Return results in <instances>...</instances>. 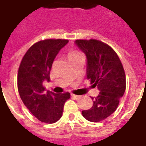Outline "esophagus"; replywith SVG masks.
Returning <instances> with one entry per match:
<instances>
[{"instance_id": "1", "label": "esophagus", "mask_w": 146, "mask_h": 146, "mask_svg": "<svg viewBox=\"0 0 146 146\" xmlns=\"http://www.w3.org/2000/svg\"><path fill=\"white\" fill-rule=\"evenodd\" d=\"M71 96H72V98H74V99H79L80 98V96L79 95H74V94H71Z\"/></svg>"}]
</instances>
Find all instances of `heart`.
Segmentation results:
<instances>
[{
  "instance_id": "1",
  "label": "heart",
  "mask_w": 146,
  "mask_h": 146,
  "mask_svg": "<svg viewBox=\"0 0 146 146\" xmlns=\"http://www.w3.org/2000/svg\"><path fill=\"white\" fill-rule=\"evenodd\" d=\"M76 54H80L79 52L77 51H73V52H70L69 54V56H72V55H76Z\"/></svg>"
}]
</instances>
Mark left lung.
Here are the masks:
<instances>
[{"instance_id": "obj_1", "label": "left lung", "mask_w": 146, "mask_h": 146, "mask_svg": "<svg viewBox=\"0 0 146 146\" xmlns=\"http://www.w3.org/2000/svg\"><path fill=\"white\" fill-rule=\"evenodd\" d=\"M75 43L87 56V78L100 92L92 98V107L83 110L82 115L89 121L100 122L115 112L125 92L124 69L110 45L95 39L76 40Z\"/></svg>"}]
</instances>
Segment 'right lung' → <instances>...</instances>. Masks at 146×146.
<instances>
[{
  "label": "right lung",
  "mask_w": 146,
  "mask_h": 146,
  "mask_svg": "<svg viewBox=\"0 0 146 146\" xmlns=\"http://www.w3.org/2000/svg\"><path fill=\"white\" fill-rule=\"evenodd\" d=\"M65 39H47L35 43L24 54L19 68L18 91L24 105L41 122L53 123L62 115L69 92H45L44 80L50 81L54 58L68 43Z\"/></svg>",
  "instance_id": "1"
}]
</instances>
